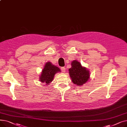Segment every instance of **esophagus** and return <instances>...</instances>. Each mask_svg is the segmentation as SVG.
<instances>
[{
  "mask_svg": "<svg viewBox=\"0 0 127 127\" xmlns=\"http://www.w3.org/2000/svg\"><path fill=\"white\" fill-rule=\"evenodd\" d=\"M65 70H66V69H65V68L64 67H63L61 68V70H62V71L63 72H65Z\"/></svg>",
  "mask_w": 127,
  "mask_h": 127,
  "instance_id": "1",
  "label": "esophagus"
}]
</instances>
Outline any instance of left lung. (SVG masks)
Here are the masks:
<instances>
[{
  "label": "left lung",
  "mask_w": 127,
  "mask_h": 127,
  "mask_svg": "<svg viewBox=\"0 0 127 127\" xmlns=\"http://www.w3.org/2000/svg\"><path fill=\"white\" fill-rule=\"evenodd\" d=\"M71 68L68 69V70L73 83L80 86L88 81L90 78L89 69L82 66L81 63L76 60L71 62Z\"/></svg>",
  "instance_id": "obj_1"
}]
</instances>
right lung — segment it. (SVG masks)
<instances>
[{"instance_id": "add662e5", "label": "right lung", "mask_w": 127, "mask_h": 127, "mask_svg": "<svg viewBox=\"0 0 127 127\" xmlns=\"http://www.w3.org/2000/svg\"><path fill=\"white\" fill-rule=\"evenodd\" d=\"M58 72H61V70L58 66L53 65L50 62H46L40 75L39 81L45 83L46 85H49L52 81L56 74Z\"/></svg>"}]
</instances>
